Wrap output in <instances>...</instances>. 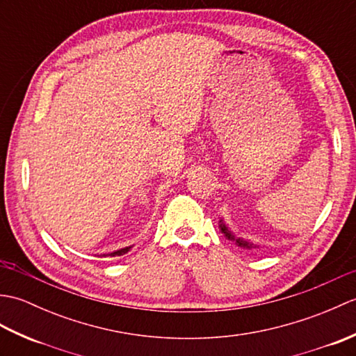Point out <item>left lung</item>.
Masks as SVG:
<instances>
[{
  "label": "left lung",
  "mask_w": 356,
  "mask_h": 356,
  "mask_svg": "<svg viewBox=\"0 0 356 356\" xmlns=\"http://www.w3.org/2000/svg\"><path fill=\"white\" fill-rule=\"evenodd\" d=\"M220 229H222V232L226 236V238H228V240H234L238 246L248 248V249H249V248H254L252 243H249V241H246V240H243V238H236V237H234V234H232L228 228H226V225L223 223V220H220Z\"/></svg>",
  "instance_id": "1"
}]
</instances>
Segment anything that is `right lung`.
<instances>
[{
	"label": "right lung",
	"mask_w": 356,
	"mask_h": 356,
	"mask_svg": "<svg viewBox=\"0 0 356 356\" xmlns=\"http://www.w3.org/2000/svg\"><path fill=\"white\" fill-rule=\"evenodd\" d=\"M130 249H131V246H127V248H122V249H118V251L111 252V254H104V257H105V255H111V257H119V255H124V254H127L128 251H130Z\"/></svg>",
	"instance_id": "add662e5"
}]
</instances>
